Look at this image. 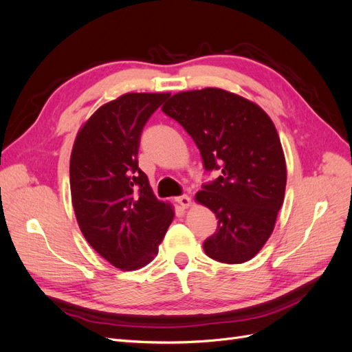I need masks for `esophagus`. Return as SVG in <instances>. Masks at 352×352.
<instances>
[{"instance_id":"1","label":"esophagus","mask_w":352,"mask_h":352,"mask_svg":"<svg viewBox=\"0 0 352 352\" xmlns=\"http://www.w3.org/2000/svg\"><path fill=\"white\" fill-rule=\"evenodd\" d=\"M177 204L182 207V208H188V207H190V198L188 197V195H182V197H177L176 199H175Z\"/></svg>"}]
</instances>
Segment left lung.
<instances>
[{"label":"left lung","mask_w":352,"mask_h":352,"mask_svg":"<svg viewBox=\"0 0 352 352\" xmlns=\"http://www.w3.org/2000/svg\"><path fill=\"white\" fill-rule=\"evenodd\" d=\"M162 110L192 136L206 170H221L195 195L219 219L206 254L228 264L251 260L270 238L285 199L286 162L272 119L220 88L177 92Z\"/></svg>","instance_id":"obj_1"}]
</instances>
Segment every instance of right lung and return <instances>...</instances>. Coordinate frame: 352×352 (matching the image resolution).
Masks as SVG:
<instances>
[{"instance_id":"obj_1","label":"right lung","mask_w":352,"mask_h":352,"mask_svg":"<svg viewBox=\"0 0 352 352\" xmlns=\"http://www.w3.org/2000/svg\"><path fill=\"white\" fill-rule=\"evenodd\" d=\"M168 97L120 95L82 124L73 144L70 192L78 225L91 247L124 272L154 260L175 217L138 167L144 126Z\"/></svg>"}]
</instances>
